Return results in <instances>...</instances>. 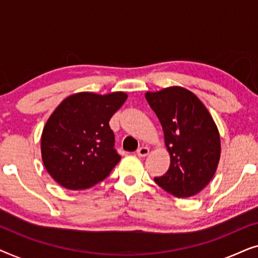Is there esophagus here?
Instances as JSON below:
<instances>
[{
    "mask_svg": "<svg viewBox=\"0 0 258 258\" xmlns=\"http://www.w3.org/2000/svg\"><path fill=\"white\" fill-rule=\"evenodd\" d=\"M150 149L148 147H141L139 150H137V155H139L140 157H146L148 154H149Z\"/></svg>",
    "mask_w": 258,
    "mask_h": 258,
    "instance_id": "34e87169",
    "label": "esophagus"
}]
</instances>
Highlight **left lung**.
<instances>
[{
    "label": "left lung",
    "instance_id": "1",
    "mask_svg": "<svg viewBox=\"0 0 258 258\" xmlns=\"http://www.w3.org/2000/svg\"><path fill=\"white\" fill-rule=\"evenodd\" d=\"M160 119L170 167L155 182L179 199L195 196L209 184L221 157V139L213 116L199 97L183 87L147 91Z\"/></svg>",
    "mask_w": 258,
    "mask_h": 258
}]
</instances>
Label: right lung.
<instances>
[{
  "instance_id": "add662e5",
  "label": "right lung",
  "mask_w": 258,
  "mask_h": 258,
  "mask_svg": "<svg viewBox=\"0 0 258 258\" xmlns=\"http://www.w3.org/2000/svg\"><path fill=\"white\" fill-rule=\"evenodd\" d=\"M128 95L82 91L64 98L52 111L41 136L42 161L49 175L69 190L103 181L121 157L114 149L111 116Z\"/></svg>"
}]
</instances>
